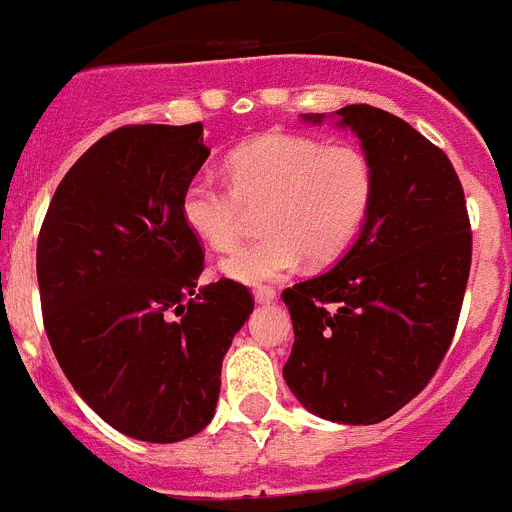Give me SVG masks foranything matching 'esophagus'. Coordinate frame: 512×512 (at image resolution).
I'll list each match as a JSON object with an SVG mask.
<instances>
[{
  "label": "esophagus",
  "instance_id": "obj_1",
  "mask_svg": "<svg viewBox=\"0 0 512 512\" xmlns=\"http://www.w3.org/2000/svg\"><path fill=\"white\" fill-rule=\"evenodd\" d=\"M253 298H256V303H274L277 300V290L274 287H256Z\"/></svg>",
  "mask_w": 512,
  "mask_h": 512
}]
</instances>
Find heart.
Listing matches in <instances>:
<instances>
[{"mask_svg": "<svg viewBox=\"0 0 512 512\" xmlns=\"http://www.w3.org/2000/svg\"><path fill=\"white\" fill-rule=\"evenodd\" d=\"M227 178L196 173L181 199L183 222L212 251H230L248 209H261L259 240L222 261V274L261 285L336 259L360 233L375 191L370 157L355 144H326L305 134L272 131L227 157Z\"/></svg>", "mask_w": 512, "mask_h": 512, "instance_id": "1", "label": "heart"}]
</instances>
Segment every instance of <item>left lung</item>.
Returning <instances> with one entry per match:
<instances>
[{
  "label": "left lung",
  "instance_id": "obj_1",
  "mask_svg": "<svg viewBox=\"0 0 512 512\" xmlns=\"http://www.w3.org/2000/svg\"><path fill=\"white\" fill-rule=\"evenodd\" d=\"M375 170L355 246L287 287L295 344L285 375L300 404L339 425H375L417 396L456 334L471 269L464 186L440 147L373 106L336 111ZM305 121L321 124V113Z\"/></svg>",
  "mask_w": 512,
  "mask_h": 512
}]
</instances>
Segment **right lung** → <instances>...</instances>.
Here are the masks:
<instances>
[{
  "instance_id": "add662e5",
  "label": "right lung",
  "mask_w": 512,
  "mask_h": 512,
  "mask_svg": "<svg viewBox=\"0 0 512 512\" xmlns=\"http://www.w3.org/2000/svg\"><path fill=\"white\" fill-rule=\"evenodd\" d=\"M204 126H121L69 168L38 235L43 326L61 370L129 438L178 443L212 422L222 357L248 321L246 285L196 287L181 214Z\"/></svg>"
}]
</instances>
